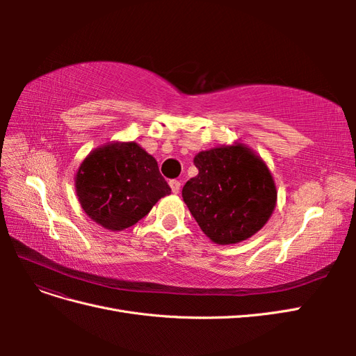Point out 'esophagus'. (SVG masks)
I'll use <instances>...</instances> for the list:
<instances>
[{
    "label": "esophagus",
    "instance_id": "esophagus-1",
    "mask_svg": "<svg viewBox=\"0 0 356 356\" xmlns=\"http://www.w3.org/2000/svg\"><path fill=\"white\" fill-rule=\"evenodd\" d=\"M169 186L172 188V193H175V195H178L179 188H181V182L178 179H170L169 181Z\"/></svg>",
    "mask_w": 356,
    "mask_h": 356
}]
</instances>
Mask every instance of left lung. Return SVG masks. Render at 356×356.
I'll list each match as a JSON object with an SVG mask.
<instances>
[{"label":"left lung","instance_id":"obj_1","mask_svg":"<svg viewBox=\"0 0 356 356\" xmlns=\"http://www.w3.org/2000/svg\"><path fill=\"white\" fill-rule=\"evenodd\" d=\"M199 174L182 199L202 232L218 245L238 243L260 230L276 204V187L264 161L242 144L195 157Z\"/></svg>","mask_w":356,"mask_h":356}]
</instances>
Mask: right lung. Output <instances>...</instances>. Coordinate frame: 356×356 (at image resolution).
<instances>
[{"instance_id":"right-lung-1","label":"right lung","mask_w":356,"mask_h":356,"mask_svg":"<svg viewBox=\"0 0 356 356\" xmlns=\"http://www.w3.org/2000/svg\"><path fill=\"white\" fill-rule=\"evenodd\" d=\"M75 188L81 208L108 230L143 220L170 193L157 161L136 143H114L95 149L81 163Z\"/></svg>"}]
</instances>
